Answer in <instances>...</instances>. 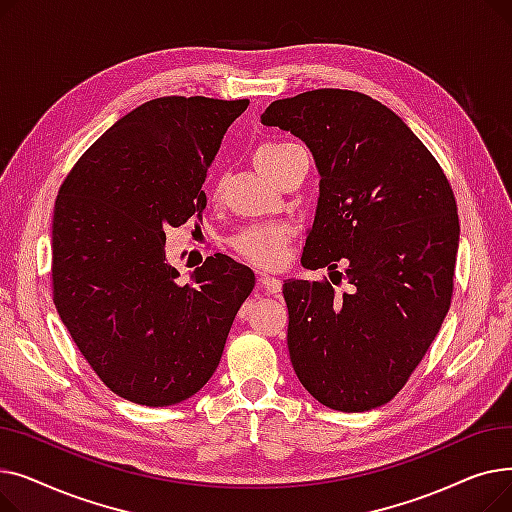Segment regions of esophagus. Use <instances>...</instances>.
<instances>
[{
	"instance_id": "1",
	"label": "esophagus",
	"mask_w": 512,
	"mask_h": 512,
	"mask_svg": "<svg viewBox=\"0 0 512 512\" xmlns=\"http://www.w3.org/2000/svg\"><path fill=\"white\" fill-rule=\"evenodd\" d=\"M259 290L265 294H278L282 290V282L274 276H259Z\"/></svg>"
}]
</instances>
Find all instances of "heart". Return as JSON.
<instances>
[{"instance_id": "b5f03b06", "label": "heart", "mask_w": 512, "mask_h": 512, "mask_svg": "<svg viewBox=\"0 0 512 512\" xmlns=\"http://www.w3.org/2000/svg\"><path fill=\"white\" fill-rule=\"evenodd\" d=\"M292 143H270L263 145L255 159L257 166L265 172L274 164V159ZM290 240V230L286 226L278 224H265V226H253L238 236L232 238V249L245 261H249L261 270H274V267L282 265L286 257V247Z\"/></svg>"}]
</instances>
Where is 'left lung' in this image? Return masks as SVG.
Here are the masks:
<instances>
[{
  "mask_svg": "<svg viewBox=\"0 0 512 512\" xmlns=\"http://www.w3.org/2000/svg\"><path fill=\"white\" fill-rule=\"evenodd\" d=\"M265 126L311 149L319 201L301 263L346 265L351 290L286 280L288 353L305 390L334 411L386 405L411 378L450 309L459 213L436 157L369 95L315 89L278 99Z\"/></svg>",
  "mask_w": 512,
  "mask_h": 512,
  "instance_id": "8db88e82",
  "label": "left lung"
}]
</instances>
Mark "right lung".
Returning a JSON list of instances; mask_svg holds the SVG:
<instances>
[{
	"label": "right lung",
	"mask_w": 512,
	"mask_h": 512,
	"mask_svg": "<svg viewBox=\"0 0 512 512\" xmlns=\"http://www.w3.org/2000/svg\"><path fill=\"white\" fill-rule=\"evenodd\" d=\"M249 99L159 97L120 118L64 178L51 226L53 303L114 394L170 407L218 367L255 274L215 253L178 282L166 230L203 220L201 186Z\"/></svg>",
	"instance_id": "right-lung-1"
}]
</instances>
